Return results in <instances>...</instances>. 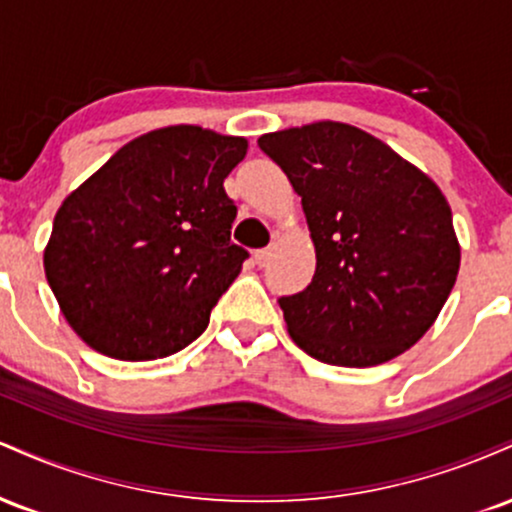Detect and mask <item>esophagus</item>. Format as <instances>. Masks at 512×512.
<instances>
[{"label":"esophagus","mask_w":512,"mask_h":512,"mask_svg":"<svg viewBox=\"0 0 512 512\" xmlns=\"http://www.w3.org/2000/svg\"><path fill=\"white\" fill-rule=\"evenodd\" d=\"M269 260H272V250H269V248L255 250V262L260 264V267H267Z\"/></svg>","instance_id":"esophagus-1"}]
</instances>
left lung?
I'll return each instance as SVG.
<instances>
[{
  "label": "left lung",
  "mask_w": 512,
  "mask_h": 512,
  "mask_svg": "<svg viewBox=\"0 0 512 512\" xmlns=\"http://www.w3.org/2000/svg\"><path fill=\"white\" fill-rule=\"evenodd\" d=\"M301 195L317 267L281 296L291 339L330 366L366 368L414 346L460 269L452 211L428 175L344 122L262 134Z\"/></svg>",
  "instance_id": "obj_1"
}]
</instances>
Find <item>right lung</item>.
Masks as SVG:
<instances>
[{
    "instance_id": "right-lung-1",
    "label": "right lung",
    "mask_w": 512,
    "mask_h": 512,
    "mask_svg": "<svg viewBox=\"0 0 512 512\" xmlns=\"http://www.w3.org/2000/svg\"><path fill=\"white\" fill-rule=\"evenodd\" d=\"M243 137L175 125L122 146L62 202L45 276L91 349L120 361L178 354L207 330L248 250L231 240L223 180Z\"/></svg>"
}]
</instances>
